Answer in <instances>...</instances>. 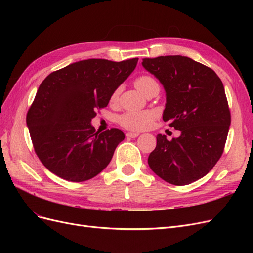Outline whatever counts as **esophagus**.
Wrapping results in <instances>:
<instances>
[{
	"label": "esophagus",
	"mask_w": 253,
	"mask_h": 253,
	"mask_svg": "<svg viewBox=\"0 0 253 253\" xmlns=\"http://www.w3.org/2000/svg\"><path fill=\"white\" fill-rule=\"evenodd\" d=\"M126 135V137H128V138H136V137L139 136L138 133H132V132H128Z\"/></svg>",
	"instance_id": "esophagus-1"
}]
</instances>
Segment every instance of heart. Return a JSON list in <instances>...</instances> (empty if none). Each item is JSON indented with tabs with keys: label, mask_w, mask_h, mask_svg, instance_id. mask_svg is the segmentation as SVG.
Returning a JSON list of instances; mask_svg holds the SVG:
<instances>
[{
	"label": "heart",
	"mask_w": 253,
	"mask_h": 253,
	"mask_svg": "<svg viewBox=\"0 0 253 253\" xmlns=\"http://www.w3.org/2000/svg\"><path fill=\"white\" fill-rule=\"evenodd\" d=\"M155 85H158L156 80L148 75H142L135 80V86L142 94H144V91L150 87ZM118 93L119 89L114 91L111 98L112 101L116 100ZM155 116L156 113L154 111H128L122 114L118 121L125 128H127L129 131L139 132L148 128L151 126L152 121L154 120Z\"/></svg>",
	"instance_id": "1"
}]
</instances>
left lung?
<instances>
[{
    "label": "left lung",
    "mask_w": 253,
    "mask_h": 253,
    "mask_svg": "<svg viewBox=\"0 0 253 253\" xmlns=\"http://www.w3.org/2000/svg\"><path fill=\"white\" fill-rule=\"evenodd\" d=\"M142 66L166 90L164 121L181 133L171 141L158 134L149 166L167 182L189 185L208 174L224 152L231 116L223 82L188 57L144 58Z\"/></svg>",
    "instance_id": "left-lung-1"
}]
</instances>
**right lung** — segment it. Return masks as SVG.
Wrapping results in <instances>:
<instances>
[{
  "mask_svg": "<svg viewBox=\"0 0 253 253\" xmlns=\"http://www.w3.org/2000/svg\"><path fill=\"white\" fill-rule=\"evenodd\" d=\"M138 62L87 59L49 74L38 88L26 124L36 154L47 169L68 181L95 177L125 139L118 128L96 132L90 121L108 106Z\"/></svg>",
  "mask_w": 253,
  "mask_h": 253,
  "instance_id": "obj_1",
  "label": "right lung"
}]
</instances>
